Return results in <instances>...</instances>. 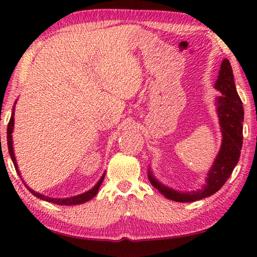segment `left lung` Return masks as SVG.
<instances>
[{"mask_svg":"<svg viewBox=\"0 0 257 257\" xmlns=\"http://www.w3.org/2000/svg\"><path fill=\"white\" fill-rule=\"evenodd\" d=\"M16 103L17 101L15 102V105H14V108H12V113H11V118H10V121H9V124H8V130H7V139H8V149H9V153H10V156H11V160L12 162H14V165L16 168V171L17 173H18L21 181L24 182V185L27 187V189L32 193L34 196H36L38 198L43 199V201H46V202H50V203H54V204H58V205H77V204H82L85 202H88L89 199H92L95 195L97 194L98 191V188L99 186H101L102 181H103V178L101 180H99L96 185H95V187H93L92 189L86 191V193L81 194V195H78V196H73V197H69V198H51V197H47L45 196V195L43 194H40L38 191H35L33 190L32 188H29V187L26 185V182L24 181L23 178H21V175H20V171H19V168H18V164H17V161H16V156H15V152H14V143H12V133H14V127H15V110H16ZM160 182L154 180L153 181V185L156 189H158L160 193L162 191V189L159 188V185Z\"/></svg>","mask_w":257,"mask_h":257,"instance_id":"8db88e82","label":"left lung"}]
</instances>
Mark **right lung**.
<instances>
[{"label":"right lung","mask_w":257,"mask_h":257,"mask_svg":"<svg viewBox=\"0 0 257 257\" xmlns=\"http://www.w3.org/2000/svg\"><path fill=\"white\" fill-rule=\"evenodd\" d=\"M231 72V71H230ZM215 89L223 95L217 101V115L222 134V144L219 154L214 160L213 167L208 172L206 184L202 189L191 193H179L159 184V188L162 189L164 196L175 202L188 203L203 199L216 193L224 185L240 156L242 146V121L243 108L241 99L234 86L233 77L228 73L221 75L215 82ZM149 179L152 184L155 180L149 169Z\"/></svg>","instance_id":"1"}]
</instances>
